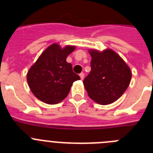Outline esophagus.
I'll return each mask as SVG.
<instances>
[{
	"mask_svg": "<svg viewBox=\"0 0 153 153\" xmlns=\"http://www.w3.org/2000/svg\"><path fill=\"white\" fill-rule=\"evenodd\" d=\"M79 76H80L81 79H83V78H84V74H83V73H81V74H79Z\"/></svg>",
	"mask_w": 153,
	"mask_h": 153,
	"instance_id": "34e87169",
	"label": "esophagus"
}]
</instances>
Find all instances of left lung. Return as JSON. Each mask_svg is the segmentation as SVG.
Listing matches in <instances>:
<instances>
[{
  "label": "left lung",
  "instance_id": "8db88e82",
  "mask_svg": "<svg viewBox=\"0 0 153 153\" xmlns=\"http://www.w3.org/2000/svg\"><path fill=\"white\" fill-rule=\"evenodd\" d=\"M91 71L83 80L88 96L100 105L117 100L128 88L132 73L128 65L110 49L90 50Z\"/></svg>",
  "mask_w": 153,
  "mask_h": 153
}]
</instances>
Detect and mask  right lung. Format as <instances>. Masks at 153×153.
<instances>
[{
	"instance_id": "right-lung-1",
	"label": "right lung",
	"mask_w": 153,
	"mask_h": 153,
	"mask_svg": "<svg viewBox=\"0 0 153 153\" xmlns=\"http://www.w3.org/2000/svg\"><path fill=\"white\" fill-rule=\"evenodd\" d=\"M75 50L74 46L61 48L57 44L48 47L30 68L27 79L31 92L47 104H56L68 95L73 83L80 79L73 71L67 57Z\"/></svg>"
}]
</instances>
